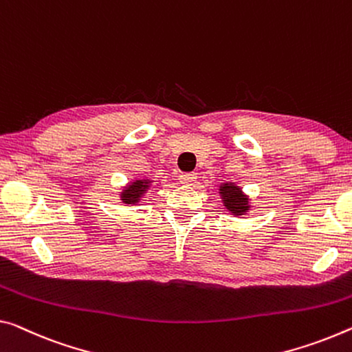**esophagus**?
<instances>
[{
	"label": "esophagus",
	"mask_w": 352,
	"mask_h": 352,
	"mask_svg": "<svg viewBox=\"0 0 352 352\" xmlns=\"http://www.w3.org/2000/svg\"><path fill=\"white\" fill-rule=\"evenodd\" d=\"M179 182L182 186H195V182H197V175H195V173H184V175L179 176Z\"/></svg>",
	"instance_id": "34e87169"
}]
</instances>
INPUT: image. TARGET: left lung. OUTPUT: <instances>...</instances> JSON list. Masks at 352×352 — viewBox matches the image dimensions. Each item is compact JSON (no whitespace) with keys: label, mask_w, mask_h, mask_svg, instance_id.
Returning <instances> with one entry per match:
<instances>
[{"label":"left lung","mask_w":352,"mask_h":352,"mask_svg":"<svg viewBox=\"0 0 352 352\" xmlns=\"http://www.w3.org/2000/svg\"><path fill=\"white\" fill-rule=\"evenodd\" d=\"M219 195L225 209L234 217L250 212L252 199L236 182H221L219 186Z\"/></svg>","instance_id":"obj_1"}]
</instances>
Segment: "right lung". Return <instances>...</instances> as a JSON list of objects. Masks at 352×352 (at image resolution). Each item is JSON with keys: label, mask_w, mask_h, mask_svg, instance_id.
Wrapping results in <instances>:
<instances>
[{"label": "right lung", "mask_w": 352, "mask_h": 352, "mask_svg": "<svg viewBox=\"0 0 352 352\" xmlns=\"http://www.w3.org/2000/svg\"><path fill=\"white\" fill-rule=\"evenodd\" d=\"M154 186V181L148 176L135 177V179L129 181L126 186L121 187L120 199L126 204V206H137V204L144 198Z\"/></svg>", "instance_id": "right-lung-1"}]
</instances>
